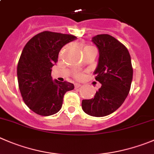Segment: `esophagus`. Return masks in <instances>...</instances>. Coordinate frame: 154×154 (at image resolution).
Listing matches in <instances>:
<instances>
[{
	"label": "esophagus",
	"mask_w": 154,
	"mask_h": 154,
	"mask_svg": "<svg viewBox=\"0 0 154 154\" xmlns=\"http://www.w3.org/2000/svg\"><path fill=\"white\" fill-rule=\"evenodd\" d=\"M81 85H82L79 84V83H75V88H77L81 87Z\"/></svg>",
	"instance_id": "1"
}]
</instances>
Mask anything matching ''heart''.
I'll return each mask as SVG.
<instances>
[{
  "label": "heart",
  "mask_w": 154,
  "mask_h": 154,
  "mask_svg": "<svg viewBox=\"0 0 154 154\" xmlns=\"http://www.w3.org/2000/svg\"><path fill=\"white\" fill-rule=\"evenodd\" d=\"M88 47H91V46H86L85 48H88ZM76 77H77V78H81L82 75L81 74H77V75H76Z\"/></svg>",
  "instance_id": "obj_1"
}]
</instances>
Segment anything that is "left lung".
Wrapping results in <instances>:
<instances>
[{
  "label": "left lung",
  "mask_w": 154,
  "mask_h": 154,
  "mask_svg": "<svg viewBox=\"0 0 154 154\" xmlns=\"http://www.w3.org/2000/svg\"><path fill=\"white\" fill-rule=\"evenodd\" d=\"M92 42L99 51L94 73L101 87L94 98L82 100V107L91 116H106L120 107L129 93L133 77L131 57L125 45L109 35H97Z\"/></svg>",
  "instance_id": "1"
}]
</instances>
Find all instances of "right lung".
Instances as JSON below:
<instances>
[{
  "instance_id": "add662e5",
  "label": "right lung",
  "mask_w": 154,
  "mask_h": 154,
  "mask_svg": "<svg viewBox=\"0 0 154 154\" xmlns=\"http://www.w3.org/2000/svg\"><path fill=\"white\" fill-rule=\"evenodd\" d=\"M72 35L45 31L32 38L22 51L17 66V79L22 97L28 107L48 116L61 109L66 92L74 89L68 82L53 81L52 67L61 48L75 40Z\"/></svg>"
}]
</instances>
